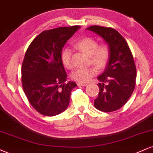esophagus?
<instances>
[{"label":"esophagus","instance_id":"34e87169","mask_svg":"<svg viewBox=\"0 0 153 153\" xmlns=\"http://www.w3.org/2000/svg\"><path fill=\"white\" fill-rule=\"evenodd\" d=\"M78 86H86L88 85V83H86V82H78V83H77Z\"/></svg>","mask_w":153,"mask_h":153}]
</instances>
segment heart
Segmentation results:
<instances>
[{"label": "heart", "instance_id": "heart-1", "mask_svg": "<svg viewBox=\"0 0 153 153\" xmlns=\"http://www.w3.org/2000/svg\"><path fill=\"white\" fill-rule=\"evenodd\" d=\"M75 46L82 53L89 56L93 65L99 70L107 67L110 59V49L109 45L102 43L98 45L97 41L93 38H84L76 43ZM71 50L66 49L62 53V62L66 68L72 69L73 67L71 60ZM97 69L95 67L85 69H78L72 73V78L79 82H88L92 77L96 75Z\"/></svg>", "mask_w": 153, "mask_h": 153}]
</instances>
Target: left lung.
Masks as SVG:
<instances>
[{"mask_svg":"<svg viewBox=\"0 0 153 153\" xmlns=\"http://www.w3.org/2000/svg\"><path fill=\"white\" fill-rule=\"evenodd\" d=\"M86 29L101 37L110 49L109 63L97 77L100 91L94 105L100 111H115L126 103L135 88L137 73L133 56L126 40L115 29L99 25Z\"/></svg>","mask_w":153,"mask_h":153,"instance_id":"left-lung-1","label":"left lung"}]
</instances>
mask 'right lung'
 I'll return each instance as SVG.
<instances>
[{"label": "right lung", "instance_id": "obj_1", "mask_svg": "<svg viewBox=\"0 0 153 153\" xmlns=\"http://www.w3.org/2000/svg\"><path fill=\"white\" fill-rule=\"evenodd\" d=\"M80 26L61 27L40 33L27 48L22 64V85L38 113L55 116L67 109L75 82L67 80L61 53Z\"/></svg>", "mask_w": 153, "mask_h": 153}]
</instances>
